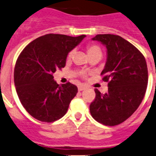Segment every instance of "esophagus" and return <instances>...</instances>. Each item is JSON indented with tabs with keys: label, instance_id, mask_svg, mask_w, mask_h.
<instances>
[{
	"label": "esophagus",
	"instance_id": "obj_1",
	"mask_svg": "<svg viewBox=\"0 0 156 156\" xmlns=\"http://www.w3.org/2000/svg\"><path fill=\"white\" fill-rule=\"evenodd\" d=\"M86 89V86H84V85H80V86H78V90L79 91H83L84 89Z\"/></svg>",
	"mask_w": 156,
	"mask_h": 156
}]
</instances>
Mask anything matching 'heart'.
Wrapping results in <instances>:
<instances>
[{"instance_id": "1", "label": "heart", "mask_w": 156, "mask_h": 156, "mask_svg": "<svg viewBox=\"0 0 156 156\" xmlns=\"http://www.w3.org/2000/svg\"><path fill=\"white\" fill-rule=\"evenodd\" d=\"M86 49H87V52L89 58L92 56H101V55H102L101 48L96 44H93V43L89 44L87 45V47H86ZM74 53L75 50L70 51L69 52L68 55H67V58H68V59H70V58H73Z\"/></svg>"}]
</instances>
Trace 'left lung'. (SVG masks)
<instances>
[{
	"label": "left lung",
	"mask_w": 156,
	"mask_h": 156,
	"mask_svg": "<svg viewBox=\"0 0 156 156\" xmlns=\"http://www.w3.org/2000/svg\"><path fill=\"white\" fill-rule=\"evenodd\" d=\"M92 40L107 48V61L101 75L108 89L102 94L95 89V98L89 106L91 115L104 125H118L130 118L144 98L148 84L146 59L119 35L101 34Z\"/></svg>",
	"instance_id": "1"
}]
</instances>
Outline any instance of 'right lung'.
I'll return each mask as SVG.
<instances>
[{
	"mask_svg": "<svg viewBox=\"0 0 156 156\" xmlns=\"http://www.w3.org/2000/svg\"><path fill=\"white\" fill-rule=\"evenodd\" d=\"M86 37L47 34L26 45L16 60L14 83L26 112L35 119L51 123L67 112L78 89L70 83L58 85L53 73L65 67L69 52Z\"/></svg>",
	"mask_w": 156,
	"mask_h": 156,
	"instance_id": "add662e5",
	"label": "right lung"
}]
</instances>
